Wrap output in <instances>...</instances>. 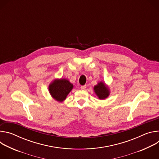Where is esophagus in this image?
Returning <instances> with one entry per match:
<instances>
[{
  "label": "esophagus",
  "instance_id": "1",
  "mask_svg": "<svg viewBox=\"0 0 159 159\" xmlns=\"http://www.w3.org/2000/svg\"><path fill=\"white\" fill-rule=\"evenodd\" d=\"M80 88H81V89H82V90H84V89H85V88H86V85H82Z\"/></svg>",
  "mask_w": 159,
  "mask_h": 159
}]
</instances>
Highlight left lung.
<instances>
[{"mask_svg":"<svg viewBox=\"0 0 159 159\" xmlns=\"http://www.w3.org/2000/svg\"><path fill=\"white\" fill-rule=\"evenodd\" d=\"M94 91L98 98L100 99H104L109 94V90L108 87L104 85L103 82H99L96 86H94Z\"/></svg>","mask_w":159,"mask_h":159,"instance_id":"1","label":"left lung"}]
</instances>
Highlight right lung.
I'll use <instances>...</instances> for the list:
<instances>
[{"instance_id":"add662e5","label":"right lung","mask_w":159,"mask_h":159,"mask_svg":"<svg viewBox=\"0 0 159 159\" xmlns=\"http://www.w3.org/2000/svg\"><path fill=\"white\" fill-rule=\"evenodd\" d=\"M73 85L66 79L54 80L49 85L50 93L57 101L61 102L66 99V96L71 91Z\"/></svg>"}]
</instances>
